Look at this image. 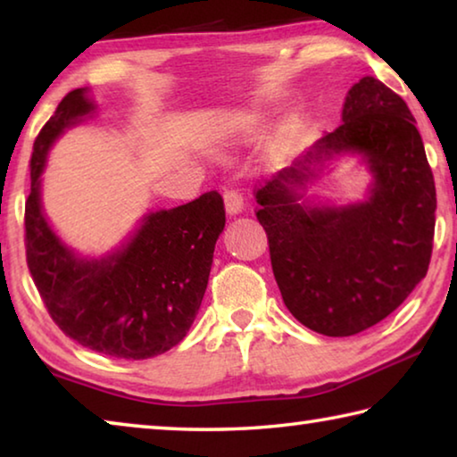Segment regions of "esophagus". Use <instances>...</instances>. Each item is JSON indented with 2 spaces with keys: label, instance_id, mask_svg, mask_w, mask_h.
<instances>
[{
  "label": "esophagus",
  "instance_id": "34e87169",
  "mask_svg": "<svg viewBox=\"0 0 457 457\" xmlns=\"http://www.w3.org/2000/svg\"><path fill=\"white\" fill-rule=\"evenodd\" d=\"M223 204H226V212L229 218H236L244 212V197L237 191H226L223 193Z\"/></svg>",
  "mask_w": 457,
  "mask_h": 457
}]
</instances>
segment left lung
Returning <instances> with one entry per match:
<instances>
[{
	"mask_svg": "<svg viewBox=\"0 0 457 457\" xmlns=\"http://www.w3.org/2000/svg\"><path fill=\"white\" fill-rule=\"evenodd\" d=\"M354 156L368 169L353 204L305 197L324 168ZM258 221L282 300L327 337H351L386 319L428 274L436 183L405 100L365 76L349 90L343 122L258 189Z\"/></svg>",
	"mask_w": 457,
	"mask_h": 457,
	"instance_id": "8db88e82",
	"label": "left lung"
}]
</instances>
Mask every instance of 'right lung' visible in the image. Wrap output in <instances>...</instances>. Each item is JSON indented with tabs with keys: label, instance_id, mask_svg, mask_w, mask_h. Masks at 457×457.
Masks as SVG:
<instances>
[{
	"label": "right lung",
	"instance_id": "obj_1",
	"mask_svg": "<svg viewBox=\"0 0 457 457\" xmlns=\"http://www.w3.org/2000/svg\"><path fill=\"white\" fill-rule=\"evenodd\" d=\"M96 108L88 88L68 92L36 138L26 201L28 268L66 337L108 357L151 359L179 345L195 320L226 210L220 193L210 191L145 213L133 234L103 256H82L68 245L44 213L42 175L54 143Z\"/></svg>",
	"mask_w": 457,
	"mask_h": 457
}]
</instances>
